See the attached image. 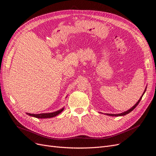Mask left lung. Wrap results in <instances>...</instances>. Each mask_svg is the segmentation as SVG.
I'll return each instance as SVG.
<instances>
[{
  "label": "left lung",
  "instance_id": "obj_1",
  "mask_svg": "<svg viewBox=\"0 0 156 156\" xmlns=\"http://www.w3.org/2000/svg\"><path fill=\"white\" fill-rule=\"evenodd\" d=\"M146 88L145 89V90H144V93H143V94L142 95V96H141L140 98V99L139 100V101H137V103H136V104L132 107V108H131L130 109H129L128 111H126V112H122V113H120V114H116V115H115V114H106V115H108V116H124V115H127V114H128V113H129L130 112H131L132 111H133L134 108L138 105V104L139 103V102L140 101V100H141V99H142V98H143V96L144 95V92H145V91H146Z\"/></svg>",
  "mask_w": 156,
  "mask_h": 156
}]
</instances>
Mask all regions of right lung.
<instances>
[{"label":"right lung","instance_id":"right-lung-1","mask_svg":"<svg viewBox=\"0 0 156 156\" xmlns=\"http://www.w3.org/2000/svg\"><path fill=\"white\" fill-rule=\"evenodd\" d=\"M64 110V108H62V109H60L59 111H55L54 112H50V113H41V114H30V113H27L28 115H30L31 116H34L36 118H37V119H48V118H52L56 116V115H58V114L61 112H62Z\"/></svg>","mask_w":156,"mask_h":156}]
</instances>
